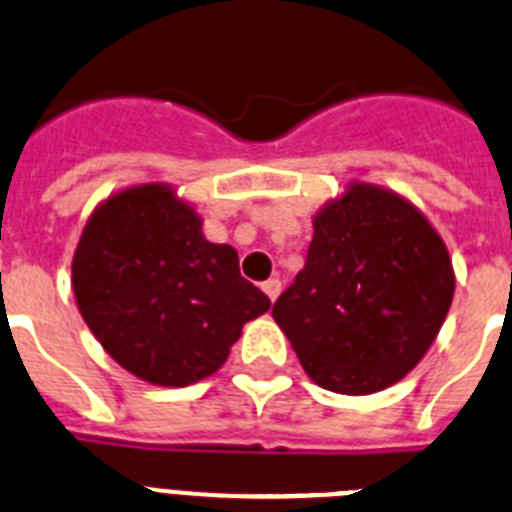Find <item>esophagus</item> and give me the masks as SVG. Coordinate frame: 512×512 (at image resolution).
I'll return each mask as SVG.
<instances>
[{
  "label": "esophagus",
  "instance_id": "1",
  "mask_svg": "<svg viewBox=\"0 0 512 512\" xmlns=\"http://www.w3.org/2000/svg\"><path fill=\"white\" fill-rule=\"evenodd\" d=\"M262 291L268 293L270 301H275L278 296H281V281H278V278H270V281L262 283Z\"/></svg>",
  "mask_w": 512,
  "mask_h": 512
}]
</instances>
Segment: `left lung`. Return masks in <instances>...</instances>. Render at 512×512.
I'll list each match as a JSON object with an SVG mask.
<instances>
[{
  "label": "left lung",
  "mask_w": 512,
  "mask_h": 512,
  "mask_svg": "<svg viewBox=\"0 0 512 512\" xmlns=\"http://www.w3.org/2000/svg\"><path fill=\"white\" fill-rule=\"evenodd\" d=\"M306 265L273 319L322 389L363 397L402 381L438 337L456 275L404 195L350 182L314 213Z\"/></svg>",
  "instance_id": "8db88e82"
}]
</instances>
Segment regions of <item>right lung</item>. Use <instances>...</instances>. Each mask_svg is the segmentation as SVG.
Wrapping results in <instances>:
<instances>
[{"label":"right lung","instance_id":"obj_1","mask_svg":"<svg viewBox=\"0 0 512 512\" xmlns=\"http://www.w3.org/2000/svg\"><path fill=\"white\" fill-rule=\"evenodd\" d=\"M79 314L105 353L136 379L188 386L219 371L270 299L239 275L229 244L167 182L108 195L71 260Z\"/></svg>","mask_w":512,"mask_h":512}]
</instances>
